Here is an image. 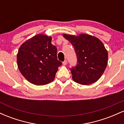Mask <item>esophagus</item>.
<instances>
[{"mask_svg":"<svg viewBox=\"0 0 124 124\" xmlns=\"http://www.w3.org/2000/svg\"><path fill=\"white\" fill-rule=\"evenodd\" d=\"M62 63H63V65H66V64H67V61L66 60H65L63 62H62Z\"/></svg>","mask_w":124,"mask_h":124,"instance_id":"esophagus-1","label":"esophagus"}]
</instances>
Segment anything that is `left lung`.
<instances>
[{"label": "left lung", "mask_w": 124, "mask_h": 124, "mask_svg": "<svg viewBox=\"0 0 124 124\" xmlns=\"http://www.w3.org/2000/svg\"><path fill=\"white\" fill-rule=\"evenodd\" d=\"M75 49L78 62L70 69L72 79L82 85H90L102 76L108 63V52L99 38L82 34L78 36L63 34Z\"/></svg>", "instance_id": "1"}]
</instances>
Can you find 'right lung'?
Returning <instances> with one entry per match:
<instances>
[{"label": "right lung", "mask_w": 124, "mask_h": 124, "mask_svg": "<svg viewBox=\"0 0 124 124\" xmlns=\"http://www.w3.org/2000/svg\"><path fill=\"white\" fill-rule=\"evenodd\" d=\"M52 37L38 34L21 45L17 55L20 72L25 79L35 85H45L52 82L58 67L57 49L51 44Z\"/></svg>", "instance_id": "right-lung-1"}]
</instances>
